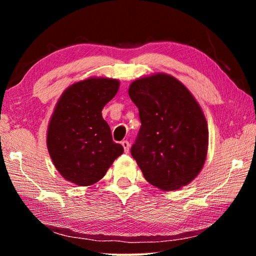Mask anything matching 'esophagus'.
Listing matches in <instances>:
<instances>
[{
    "mask_svg": "<svg viewBox=\"0 0 256 256\" xmlns=\"http://www.w3.org/2000/svg\"><path fill=\"white\" fill-rule=\"evenodd\" d=\"M122 146H123L125 152L128 154V151H130V142L126 141V140H124V141H122Z\"/></svg>",
    "mask_w": 256,
    "mask_h": 256,
    "instance_id": "1",
    "label": "esophagus"
}]
</instances>
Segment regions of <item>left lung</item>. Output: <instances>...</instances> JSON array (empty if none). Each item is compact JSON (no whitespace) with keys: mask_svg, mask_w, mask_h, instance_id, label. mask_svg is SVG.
<instances>
[{"mask_svg":"<svg viewBox=\"0 0 256 256\" xmlns=\"http://www.w3.org/2000/svg\"><path fill=\"white\" fill-rule=\"evenodd\" d=\"M128 96L138 108L141 128L131 154L151 185L175 190L190 184L204 166L209 131L190 90L166 73L138 78Z\"/></svg>","mask_w":256,"mask_h":256,"instance_id":"left-lung-1","label":"left lung"}]
</instances>
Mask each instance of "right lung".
I'll return each mask as SVG.
<instances>
[{
  "instance_id": "1",
  "label": "right lung",
  "mask_w": 256,
  "mask_h": 256,
  "mask_svg": "<svg viewBox=\"0 0 256 256\" xmlns=\"http://www.w3.org/2000/svg\"><path fill=\"white\" fill-rule=\"evenodd\" d=\"M120 88L110 78H89L64 90L47 128V149L62 177L79 186L100 180L123 146L112 141L102 110Z\"/></svg>"
}]
</instances>
